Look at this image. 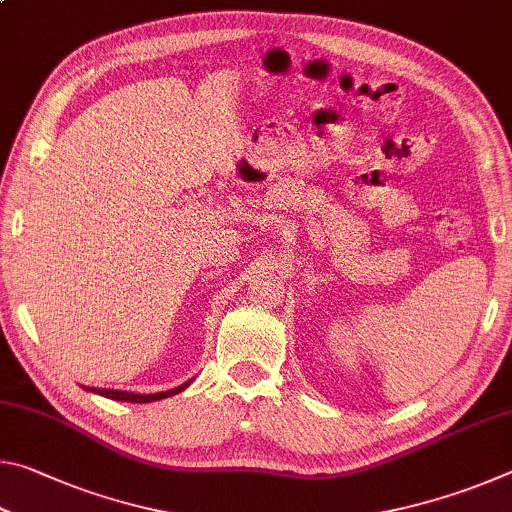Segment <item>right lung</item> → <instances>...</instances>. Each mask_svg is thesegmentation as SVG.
<instances>
[{"instance_id":"obj_1","label":"right lung","mask_w":512,"mask_h":512,"mask_svg":"<svg viewBox=\"0 0 512 512\" xmlns=\"http://www.w3.org/2000/svg\"><path fill=\"white\" fill-rule=\"evenodd\" d=\"M192 384V381H185V384H180L178 388H171V391H164V393H151V395H140V393H128V391H112V388H90V386H83L85 391L90 393H97L103 397H110V400H117V402H133V404H146V402H155V400H164V397H171V395H178L180 391H185V388Z\"/></svg>"}]
</instances>
